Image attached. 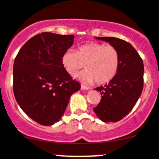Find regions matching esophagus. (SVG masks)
Instances as JSON below:
<instances>
[{
  "mask_svg": "<svg viewBox=\"0 0 159 159\" xmlns=\"http://www.w3.org/2000/svg\"><path fill=\"white\" fill-rule=\"evenodd\" d=\"M81 89L82 90H88V89H89V87H88V86H86V85H84V84H81Z\"/></svg>",
  "mask_w": 159,
  "mask_h": 159,
  "instance_id": "obj_1",
  "label": "esophagus"
}]
</instances>
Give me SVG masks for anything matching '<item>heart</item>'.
<instances>
[{
	"mask_svg": "<svg viewBox=\"0 0 159 159\" xmlns=\"http://www.w3.org/2000/svg\"><path fill=\"white\" fill-rule=\"evenodd\" d=\"M62 64L68 75L74 76L84 66L86 68L78 77L89 83L96 81L103 84L114 79L120 66V55L111 44L90 42L68 50L62 56Z\"/></svg>",
	"mask_w": 159,
	"mask_h": 159,
	"instance_id": "b5f03b06",
	"label": "heart"
}]
</instances>
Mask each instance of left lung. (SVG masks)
Here are the masks:
<instances>
[{
  "label": "left lung",
  "instance_id": "8db88e82",
  "mask_svg": "<svg viewBox=\"0 0 159 159\" xmlns=\"http://www.w3.org/2000/svg\"><path fill=\"white\" fill-rule=\"evenodd\" d=\"M115 46L120 55V66L116 76L100 92L101 100L93 108L104 122H116L128 115L140 98L143 87V62L131 44L112 37H97Z\"/></svg>",
  "mask_w": 159,
  "mask_h": 159
}]
</instances>
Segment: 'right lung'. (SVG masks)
<instances>
[{"label": "right lung", "mask_w": 159, "mask_h": 159, "mask_svg": "<svg viewBox=\"0 0 159 159\" xmlns=\"http://www.w3.org/2000/svg\"><path fill=\"white\" fill-rule=\"evenodd\" d=\"M74 38V35L41 33L28 40L15 59V98L25 113L42 125L59 121L70 96L81 88L62 64V56Z\"/></svg>", "instance_id": "obj_1"}]
</instances>
